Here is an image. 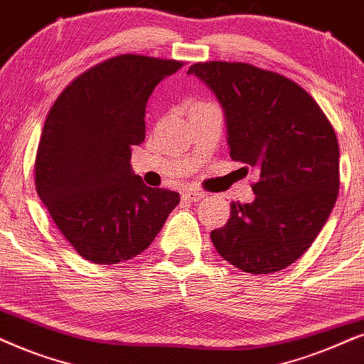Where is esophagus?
Segmentation results:
<instances>
[{
	"mask_svg": "<svg viewBox=\"0 0 364 364\" xmlns=\"http://www.w3.org/2000/svg\"><path fill=\"white\" fill-rule=\"evenodd\" d=\"M183 200H186V201H200V200H203V198L206 196L203 191H193V190H186V191H183Z\"/></svg>",
	"mask_w": 364,
	"mask_h": 364,
	"instance_id": "obj_1",
	"label": "esophagus"
}]
</instances>
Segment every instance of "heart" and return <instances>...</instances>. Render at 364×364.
Returning a JSON list of instances; mask_svg holds the SVG:
<instances>
[{"label": "heart", "mask_w": 364, "mask_h": 364, "mask_svg": "<svg viewBox=\"0 0 364 364\" xmlns=\"http://www.w3.org/2000/svg\"><path fill=\"white\" fill-rule=\"evenodd\" d=\"M193 105H205L203 102H198V100H191L190 104H188V107H193Z\"/></svg>", "instance_id": "1"}]
</instances>
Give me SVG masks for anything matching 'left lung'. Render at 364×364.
Returning <instances> with one entry per match:
<instances>
[{
    "label": "left lung",
    "instance_id": "left-lung-1",
    "mask_svg": "<svg viewBox=\"0 0 364 364\" xmlns=\"http://www.w3.org/2000/svg\"><path fill=\"white\" fill-rule=\"evenodd\" d=\"M227 117L230 158L259 174L252 203H232L211 232L225 260L250 274L294 264L319 235L339 191L336 132L307 92L280 73L242 62L195 63Z\"/></svg>",
    "mask_w": 364,
    "mask_h": 364
}]
</instances>
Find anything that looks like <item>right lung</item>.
I'll return each mask as SVG.
<instances>
[{
	"label": "right lung",
	"instance_id": "obj_1",
	"mask_svg": "<svg viewBox=\"0 0 364 364\" xmlns=\"http://www.w3.org/2000/svg\"><path fill=\"white\" fill-rule=\"evenodd\" d=\"M178 60L117 55L72 80L50 109L35 158L40 200L67 242L99 265L148 248L179 193L151 188L131 169L146 137V104Z\"/></svg>",
	"mask_w": 364,
	"mask_h": 364
}]
</instances>
